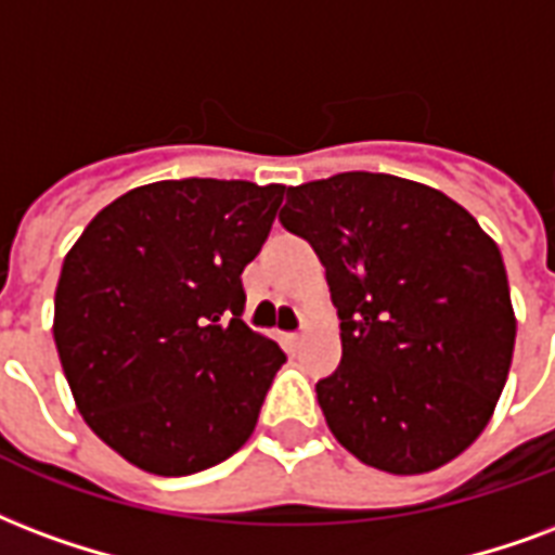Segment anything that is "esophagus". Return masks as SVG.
<instances>
[{
    "label": "esophagus",
    "instance_id": "obj_1",
    "mask_svg": "<svg viewBox=\"0 0 555 555\" xmlns=\"http://www.w3.org/2000/svg\"><path fill=\"white\" fill-rule=\"evenodd\" d=\"M299 340H302V335H299V332H291V335H285V344H288V347H299Z\"/></svg>",
    "mask_w": 555,
    "mask_h": 555
}]
</instances>
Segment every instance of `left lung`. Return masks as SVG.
<instances>
[{
    "mask_svg": "<svg viewBox=\"0 0 555 555\" xmlns=\"http://www.w3.org/2000/svg\"><path fill=\"white\" fill-rule=\"evenodd\" d=\"M279 223L314 246L338 309L340 364L318 382L332 435L400 476L474 444L518 330L503 256L474 217L435 188L356 170L288 188Z\"/></svg>",
    "mask_w": 555,
    "mask_h": 555,
    "instance_id": "left-lung-1",
    "label": "left lung"
}]
</instances>
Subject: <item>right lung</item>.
<instances>
[{
    "label": "right lung",
    "instance_id": "add662e5",
    "mask_svg": "<svg viewBox=\"0 0 555 555\" xmlns=\"http://www.w3.org/2000/svg\"><path fill=\"white\" fill-rule=\"evenodd\" d=\"M285 184L179 179L105 205L61 267L55 347L81 417L141 470L188 476L241 450L285 364L246 326L241 273Z\"/></svg>",
    "mask_w": 555,
    "mask_h": 555
}]
</instances>
